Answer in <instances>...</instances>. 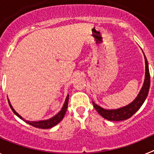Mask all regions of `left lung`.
<instances>
[{"instance_id": "obj_1", "label": "left lung", "mask_w": 154, "mask_h": 154, "mask_svg": "<svg viewBox=\"0 0 154 154\" xmlns=\"http://www.w3.org/2000/svg\"><path fill=\"white\" fill-rule=\"evenodd\" d=\"M144 55V53H143ZM144 59H145V79H144L143 85L142 89H140L139 94L130 104L126 105L125 106L121 108L116 109H107L103 107L99 106L97 104L92 102L93 106L95 109L99 112L100 115L105 119H108L109 121H122L130 118L133 114L135 113L138 109H140L142 105L146 100L149 92V85H150V76H149V66H148V62L146 56L144 55Z\"/></svg>"}]
</instances>
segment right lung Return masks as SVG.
Listing matches in <instances>:
<instances>
[{"instance_id":"right-lung-1","label":"right lung","mask_w":154,"mask_h":154,"mask_svg":"<svg viewBox=\"0 0 154 154\" xmlns=\"http://www.w3.org/2000/svg\"><path fill=\"white\" fill-rule=\"evenodd\" d=\"M69 95H68L66 99H65V101L63 104V106H62V109L56 114L53 117L50 118L48 119H45V120H39V121H29L24 119V118L21 116L19 115L17 112H16L14 109L13 108V106L11 104V102L9 101L8 99V103H9V106H10L11 109H12L13 112L17 116V117H19L21 119H22L23 121H24L25 123H28V124L31 125V126H35V127L37 128H40V129H49V128H52L53 126H55V125L58 124V123H60L61 121L62 120V119L65 116V114L66 112V110H67L68 108V102H69Z\"/></svg>"}]
</instances>
